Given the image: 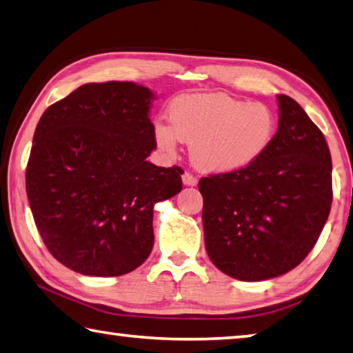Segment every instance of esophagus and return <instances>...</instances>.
Segmentation results:
<instances>
[{
	"label": "esophagus",
	"instance_id": "1",
	"mask_svg": "<svg viewBox=\"0 0 353 353\" xmlns=\"http://www.w3.org/2000/svg\"><path fill=\"white\" fill-rule=\"evenodd\" d=\"M182 181L185 185H188V187H194V185H197V177L193 174V172L190 171H185L182 174Z\"/></svg>",
	"mask_w": 353,
	"mask_h": 353
}]
</instances>
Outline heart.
<instances>
[{"label":"heart","mask_w":353,"mask_h":353,"mask_svg":"<svg viewBox=\"0 0 353 353\" xmlns=\"http://www.w3.org/2000/svg\"><path fill=\"white\" fill-rule=\"evenodd\" d=\"M171 128L156 125L157 145L174 152L177 139L191 143V157L205 171L243 170L268 148L276 130L270 108L225 94H187L170 106Z\"/></svg>","instance_id":"heart-1"}]
</instances>
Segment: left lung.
Listing matches in <instances>:
<instances>
[{
    "label": "left lung",
    "mask_w": 353,
    "mask_h": 353,
    "mask_svg": "<svg viewBox=\"0 0 353 353\" xmlns=\"http://www.w3.org/2000/svg\"><path fill=\"white\" fill-rule=\"evenodd\" d=\"M268 148L243 170L199 181L205 248L239 281L276 278L312 252L332 207V157L321 130L288 95Z\"/></svg>",
    "instance_id": "left-lung-1"
}]
</instances>
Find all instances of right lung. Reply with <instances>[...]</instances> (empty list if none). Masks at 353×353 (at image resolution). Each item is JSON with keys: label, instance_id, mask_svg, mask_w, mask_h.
I'll return each mask as SVG.
<instances>
[{"label": "right lung", "instance_id": "right-lung-1", "mask_svg": "<svg viewBox=\"0 0 353 353\" xmlns=\"http://www.w3.org/2000/svg\"><path fill=\"white\" fill-rule=\"evenodd\" d=\"M151 99L131 81L88 83L38 121L26 191L44 245L70 270H136L154 245V203L182 190V168L146 160L157 146Z\"/></svg>", "mask_w": 353, "mask_h": 353}]
</instances>
